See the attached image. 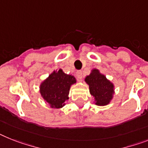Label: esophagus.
I'll return each instance as SVG.
<instances>
[{
    "mask_svg": "<svg viewBox=\"0 0 148 148\" xmlns=\"http://www.w3.org/2000/svg\"><path fill=\"white\" fill-rule=\"evenodd\" d=\"M76 76H77V78H78V79H82V77H83L82 72L80 71V70H79V71H77Z\"/></svg>",
    "mask_w": 148,
    "mask_h": 148,
    "instance_id": "obj_1",
    "label": "esophagus"
}]
</instances>
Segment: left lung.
Masks as SVG:
<instances>
[{
	"mask_svg": "<svg viewBox=\"0 0 148 148\" xmlns=\"http://www.w3.org/2000/svg\"><path fill=\"white\" fill-rule=\"evenodd\" d=\"M85 81L89 85L90 94L95 97V104L105 106L110 102L114 94V85L98 69H92Z\"/></svg>",
	"mask_w": 148,
	"mask_h": 148,
	"instance_id": "8db88e82",
	"label": "left lung"
}]
</instances>
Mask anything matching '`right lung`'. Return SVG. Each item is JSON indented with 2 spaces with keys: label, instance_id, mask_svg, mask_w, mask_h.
I'll return each mask as SVG.
<instances>
[{
  "label": "right lung",
  "instance_id": "obj_1",
  "mask_svg": "<svg viewBox=\"0 0 148 148\" xmlns=\"http://www.w3.org/2000/svg\"><path fill=\"white\" fill-rule=\"evenodd\" d=\"M76 83L75 78L67 75L61 69L53 71L40 85V93L51 107L59 109L69 99L71 85Z\"/></svg>",
  "mask_w": 148,
  "mask_h": 148
}]
</instances>
